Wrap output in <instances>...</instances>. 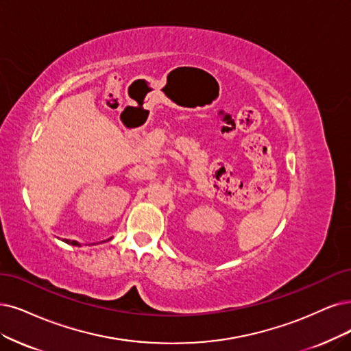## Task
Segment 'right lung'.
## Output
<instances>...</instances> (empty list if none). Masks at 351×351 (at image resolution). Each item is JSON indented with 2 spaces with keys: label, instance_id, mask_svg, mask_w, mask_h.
Returning <instances> with one entry per match:
<instances>
[{
  "label": "right lung",
  "instance_id": "1",
  "mask_svg": "<svg viewBox=\"0 0 351 351\" xmlns=\"http://www.w3.org/2000/svg\"><path fill=\"white\" fill-rule=\"evenodd\" d=\"M75 244H76V243H75Z\"/></svg>",
  "mask_w": 351,
  "mask_h": 351
}]
</instances>
